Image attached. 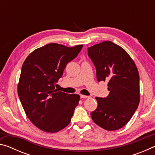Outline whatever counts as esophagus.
Returning <instances> with one entry per match:
<instances>
[{
  "label": "esophagus",
  "mask_w": 155,
  "mask_h": 155,
  "mask_svg": "<svg viewBox=\"0 0 155 155\" xmlns=\"http://www.w3.org/2000/svg\"><path fill=\"white\" fill-rule=\"evenodd\" d=\"M90 98L89 96H85V95H81V98Z\"/></svg>",
  "instance_id": "obj_1"
}]
</instances>
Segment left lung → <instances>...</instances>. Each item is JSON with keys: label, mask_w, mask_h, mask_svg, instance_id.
<instances>
[{"label": "left lung", "mask_w": 155, "mask_h": 155, "mask_svg": "<svg viewBox=\"0 0 155 155\" xmlns=\"http://www.w3.org/2000/svg\"><path fill=\"white\" fill-rule=\"evenodd\" d=\"M96 69L98 81L108 82L109 94L96 97L98 107L91 112L94 123L107 130L127 124L140 103V76L135 62L124 48L104 41L87 48Z\"/></svg>", "instance_id": "left-lung-1"}]
</instances>
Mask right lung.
<instances>
[{"label": "right lung", "instance_id": "right-lung-1", "mask_svg": "<svg viewBox=\"0 0 155 155\" xmlns=\"http://www.w3.org/2000/svg\"><path fill=\"white\" fill-rule=\"evenodd\" d=\"M82 47L48 44L33 51L23 63L18 96L28 118L44 132H58L71 121L80 96L59 91L54 84Z\"/></svg>", "mask_w": 155, "mask_h": 155}]
</instances>
